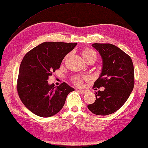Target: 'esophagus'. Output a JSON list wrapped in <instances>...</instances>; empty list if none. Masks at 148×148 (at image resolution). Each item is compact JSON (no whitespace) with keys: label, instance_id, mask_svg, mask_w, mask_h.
I'll use <instances>...</instances> for the list:
<instances>
[{"label":"esophagus","instance_id":"34e87169","mask_svg":"<svg viewBox=\"0 0 148 148\" xmlns=\"http://www.w3.org/2000/svg\"><path fill=\"white\" fill-rule=\"evenodd\" d=\"M78 91L80 93H81L82 94H83V95L85 94V93L87 92V91H86V90H78Z\"/></svg>","mask_w":148,"mask_h":148}]
</instances>
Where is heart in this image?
I'll list each match as a JSON object with an SVG mask.
<instances>
[{
  "label": "heart",
  "instance_id": "obj_1",
  "mask_svg": "<svg viewBox=\"0 0 148 148\" xmlns=\"http://www.w3.org/2000/svg\"><path fill=\"white\" fill-rule=\"evenodd\" d=\"M83 56L85 59L88 58L92 56H95L97 57V53L96 52L90 48H86L83 51ZM88 77H75L73 78V82L75 84H76L77 85H82L83 81L85 79H88Z\"/></svg>",
  "mask_w": 148,
  "mask_h": 148
}]
</instances>
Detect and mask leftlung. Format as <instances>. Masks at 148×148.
<instances>
[{
    "mask_svg": "<svg viewBox=\"0 0 148 148\" xmlns=\"http://www.w3.org/2000/svg\"><path fill=\"white\" fill-rule=\"evenodd\" d=\"M101 55L102 73L93 88L105 90L95 92L94 103L88 109L98 116H106L116 112L127 101L134 86V70L132 61L116 46L109 43L92 45Z\"/></svg>",
    "mask_w": 148,
    "mask_h": 148,
    "instance_id": "1",
    "label": "left lung"
}]
</instances>
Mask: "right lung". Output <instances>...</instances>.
Masks as SVG:
<instances>
[{"mask_svg":"<svg viewBox=\"0 0 148 148\" xmlns=\"http://www.w3.org/2000/svg\"><path fill=\"white\" fill-rule=\"evenodd\" d=\"M77 44L45 42L24 56L17 78V93L24 105L36 116L48 117L56 114L63 108L68 93L75 90L65 82L55 87L47 80Z\"/></svg>","mask_w":148,"mask_h":148,"instance_id":"1","label":"right lung"}]
</instances>
